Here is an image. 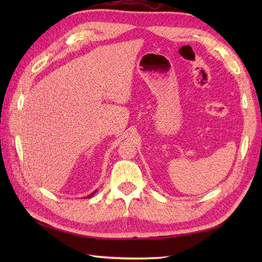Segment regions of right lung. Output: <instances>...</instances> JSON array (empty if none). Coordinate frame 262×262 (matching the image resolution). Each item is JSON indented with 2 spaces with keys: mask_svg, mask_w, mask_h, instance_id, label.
<instances>
[{
  "mask_svg": "<svg viewBox=\"0 0 262 262\" xmlns=\"http://www.w3.org/2000/svg\"><path fill=\"white\" fill-rule=\"evenodd\" d=\"M94 192H96V191H94ZM94 192H92L91 194H89V196H88V198H90V197H92V196H93V194H94Z\"/></svg>",
  "mask_w": 262,
  "mask_h": 262,
  "instance_id": "obj_1",
  "label": "right lung"
}]
</instances>
